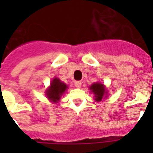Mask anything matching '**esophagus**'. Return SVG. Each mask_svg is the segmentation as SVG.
Instances as JSON below:
<instances>
[{
    "instance_id": "1",
    "label": "esophagus",
    "mask_w": 153,
    "mask_h": 153,
    "mask_svg": "<svg viewBox=\"0 0 153 153\" xmlns=\"http://www.w3.org/2000/svg\"><path fill=\"white\" fill-rule=\"evenodd\" d=\"M74 86L76 87V88H81V86H82V83H81V82H79V81H77V82H75V83H74Z\"/></svg>"
}]
</instances>
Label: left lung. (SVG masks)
I'll return each mask as SVG.
<instances>
[{
    "label": "left lung",
    "instance_id": "1",
    "mask_svg": "<svg viewBox=\"0 0 153 153\" xmlns=\"http://www.w3.org/2000/svg\"><path fill=\"white\" fill-rule=\"evenodd\" d=\"M90 90H92V92L94 93L95 95V100L97 102L102 101V97L106 93L105 91V88L103 86V84L102 83H93L92 86L90 87Z\"/></svg>",
    "mask_w": 153,
    "mask_h": 153
}]
</instances>
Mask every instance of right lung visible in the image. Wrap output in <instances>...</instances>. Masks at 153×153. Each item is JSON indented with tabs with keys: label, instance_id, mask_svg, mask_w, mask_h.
<instances>
[{
	"label": "right lung",
	"instance_id": "add662e5",
	"mask_svg": "<svg viewBox=\"0 0 153 153\" xmlns=\"http://www.w3.org/2000/svg\"><path fill=\"white\" fill-rule=\"evenodd\" d=\"M67 85L65 83L60 82V80L57 78H55L51 83V87L47 89V96L50 100L53 102H57L60 98V96L66 90Z\"/></svg>",
	"mask_w": 153,
	"mask_h": 153
}]
</instances>
